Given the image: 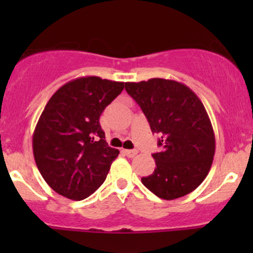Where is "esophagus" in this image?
<instances>
[{
  "label": "esophagus",
  "instance_id": "obj_1",
  "mask_svg": "<svg viewBox=\"0 0 253 253\" xmlns=\"http://www.w3.org/2000/svg\"><path fill=\"white\" fill-rule=\"evenodd\" d=\"M124 152H125V155H126L127 157H129V158H132V157L136 156V153H138V151H136V150H125Z\"/></svg>",
  "mask_w": 253,
  "mask_h": 253
}]
</instances>
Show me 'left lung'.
I'll return each mask as SVG.
<instances>
[{
  "label": "left lung",
  "instance_id": "1",
  "mask_svg": "<svg viewBox=\"0 0 253 253\" xmlns=\"http://www.w3.org/2000/svg\"><path fill=\"white\" fill-rule=\"evenodd\" d=\"M140 106L161 152L153 153L156 169L141 182L155 195L175 200L195 190L210 172L215 136L201 100L184 84L164 78L125 83Z\"/></svg>",
  "mask_w": 253,
  "mask_h": 253
}]
</instances>
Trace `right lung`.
<instances>
[{
	"label": "right lung",
	"instance_id": "obj_1",
	"mask_svg": "<svg viewBox=\"0 0 253 253\" xmlns=\"http://www.w3.org/2000/svg\"><path fill=\"white\" fill-rule=\"evenodd\" d=\"M124 82L86 76L52 95L33 133V155L46 183L68 199H85L108 175L119 150L109 147L100 117Z\"/></svg>",
	"mask_w": 253,
	"mask_h": 253
}]
</instances>
